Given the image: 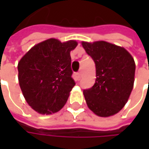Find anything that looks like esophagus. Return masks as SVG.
Listing matches in <instances>:
<instances>
[{
	"instance_id": "obj_1",
	"label": "esophagus",
	"mask_w": 149,
	"mask_h": 149,
	"mask_svg": "<svg viewBox=\"0 0 149 149\" xmlns=\"http://www.w3.org/2000/svg\"><path fill=\"white\" fill-rule=\"evenodd\" d=\"M75 79H76V81H78L81 80V73L80 72H77V73H75L74 74Z\"/></svg>"
}]
</instances>
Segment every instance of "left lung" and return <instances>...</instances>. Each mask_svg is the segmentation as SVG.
Listing matches in <instances>:
<instances>
[{
	"label": "left lung",
	"instance_id": "left-lung-1",
	"mask_svg": "<svg viewBox=\"0 0 149 149\" xmlns=\"http://www.w3.org/2000/svg\"><path fill=\"white\" fill-rule=\"evenodd\" d=\"M96 65V81L84 89L88 107L96 115L107 117L117 113L127 103L134 84V59L124 48L106 41L82 42Z\"/></svg>",
	"mask_w": 149,
	"mask_h": 149
}]
</instances>
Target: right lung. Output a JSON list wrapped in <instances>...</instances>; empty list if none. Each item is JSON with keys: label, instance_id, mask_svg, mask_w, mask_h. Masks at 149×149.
I'll use <instances>...</instances> for the list:
<instances>
[{"label": "right lung", "instance_id": "right-lung-1", "mask_svg": "<svg viewBox=\"0 0 149 149\" xmlns=\"http://www.w3.org/2000/svg\"><path fill=\"white\" fill-rule=\"evenodd\" d=\"M76 40L54 38L34 45L18 63V80L23 96L40 114L58 112L67 102L76 83L72 78L70 52Z\"/></svg>", "mask_w": 149, "mask_h": 149}]
</instances>
